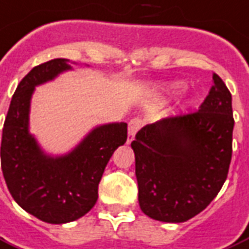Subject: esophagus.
<instances>
[{"label": "esophagus", "mask_w": 249, "mask_h": 249, "mask_svg": "<svg viewBox=\"0 0 249 249\" xmlns=\"http://www.w3.org/2000/svg\"><path fill=\"white\" fill-rule=\"evenodd\" d=\"M142 121L140 119H138V118H135V119H132V121H130V123H128V135H127V143H131L132 140H134V138H135L136 132L139 131L140 127H142Z\"/></svg>", "instance_id": "1"}]
</instances>
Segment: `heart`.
<instances>
[{"label":"heart","instance_id":"1","mask_svg":"<svg viewBox=\"0 0 249 249\" xmlns=\"http://www.w3.org/2000/svg\"><path fill=\"white\" fill-rule=\"evenodd\" d=\"M184 89H185L184 82H173V84H171V85L167 88V91H168V94H171V96H177V94L182 93Z\"/></svg>","mask_w":249,"mask_h":249}]
</instances>
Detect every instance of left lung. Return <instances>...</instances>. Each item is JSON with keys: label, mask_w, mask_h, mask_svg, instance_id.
Wrapping results in <instances>:
<instances>
[{"label": "left lung", "mask_w": 249, "mask_h": 249, "mask_svg": "<svg viewBox=\"0 0 249 249\" xmlns=\"http://www.w3.org/2000/svg\"><path fill=\"white\" fill-rule=\"evenodd\" d=\"M232 130L231 93L216 73L198 111L143 127L131 148L145 215L181 223L205 210L227 178Z\"/></svg>", "instance_id": "left-lung-1"}]
</instances>
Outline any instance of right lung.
<instances>
[{
    "label": "right lung",
    "mask_w": 249,
    "mask_h": 249,
    "mask_svg": "<svg viewBox=\"0 0 249 249\" xmlns=\"http://www.w3.org/2000/svg\"><path fill=\"white\" fill-rule=\"evenodd\" d=\"M68 71V59H53L22 78L11 98L1 142V168L11 197L31 215L52 224L73 222L96 205L105 168L127 140V123L115 122L91 128L64 155L53 156L40 147L30 132L34 91Z\"/></svg>",
    "instance_id": "add662e5"
}]
</instances>
